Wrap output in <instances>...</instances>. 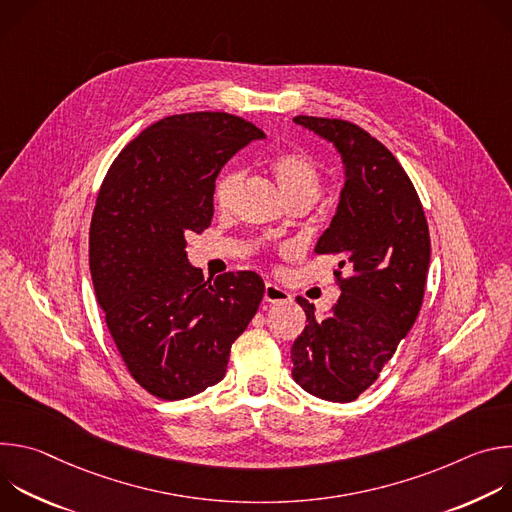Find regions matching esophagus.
<instances>
[{
  "mask_svg": "<svg viewBox=\"0 0 512 512\" xmlns=\"http://www.w3.org/2000/svg\"><path fill=\"white\" fill-rule=\"evenodd\" d=\"M265 302L269 304H283V302H289V291L283 289L281 285L277 283H265V294H263Z\"/></svg>",
  "mask_w": 512,
  "mask_h": 512,
  "instance_id": "1",
  "label": "esophagus"
}]
</instances>
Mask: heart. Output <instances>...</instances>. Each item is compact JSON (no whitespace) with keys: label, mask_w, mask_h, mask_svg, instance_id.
Segmentation results:
<instances>
[{"label":"heart","mask_w":512,"mask_h":512,"mask_svg":"<svg viewBox=\"0 0 512 512\" xmlns=\"http://www.w3.org/2000/svg\"><path fill=\"white\" fill-rule=\"evenodd\" d=\"M269 170L285 196L287 202L302 200L308 204H314L324 188V172L320 164L310 158L304 152H283L271 158ZM241 172L239 170H227L216 180L214 186V202L218 208H231L237 190L241 186Z\"/></svg>","instance_id":"heart-1"}]
</instances>
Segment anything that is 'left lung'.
<instances>
[{
  "mask_svg": "<svg viewBox=\"0 0 512 512\" xmlns=\"http://www.w3.org/2000/svg\"><path fill=\"white\" fill-rule=\"evenodd\" d=\"M294 123L334 145L344 188L316 245L320 255H340L342 294L324 318L298 298L308 326L291 346V375L314 397L348 403L377 381L421 310L429 231L409 176L381 141L342 119Z\"/></svg>",
  "mask_w": 512,
  "mask_h": 512,
  "instance_id": "1",
  "label": "left lung"
}]
</instances>
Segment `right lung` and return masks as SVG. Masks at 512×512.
<instances>
[{"label": "right lung", "mask_w": 512, "mask_h": 512, "mask_svg": "<svg viewBox=\"0 0 512 512\" xmlns=\"http://www.w3.org/2000/svg\"><path fill=\"white\" fill-rule=\"evenodd\" d=\"M265 139L229 113H184L143 129L97 196L89 263L107 328L131 377L178 401L225 379L233 342L263 300L253 271L214 281L188 261L186 235L212 221L214 180L247 143Z\"/></svg>", "instance_id": "1"}]
</instances>
